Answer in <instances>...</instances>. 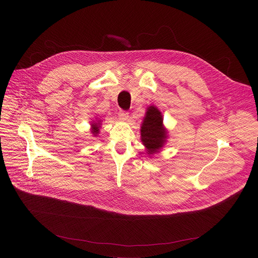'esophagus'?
<instances>
[{
    "mask_svg": "<svg viewBox=\"0 0 258 258\" xmlns=\"http://www.w3.org/2000/svg\"><path fill=\"white\" fill-rule=\"evenodd\" d=\"M118 116H119V118H120L121 120L126 121V120L128 119V117H129V113H128L127 111L120 110L119 111V113H118Z\"/></svg>",
    "mask_w": 258,
    "mask_h": 258,
    "instance_id": "obj_1",
    "label": "esophagus"
}]
</instances>
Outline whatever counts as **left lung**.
<instances>
[{"instance_id": "left-lung-1", "label": "left lung", "mask_w": 258, "mask_h": 258, "mask_svg": "<svg viewBox=\"0 0 258 258\" xmlns=\"http://www.w3.org/2000/svg\"><path fill=\"white\" fill-rule=\"evenodd\" d=\"M166 137L161 112L150 106L141 127V139L148 149V154H153L162 147Z\"/></svg>"}]
</instances>
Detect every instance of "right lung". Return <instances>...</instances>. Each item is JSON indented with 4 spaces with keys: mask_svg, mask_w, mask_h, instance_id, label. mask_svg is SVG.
<instances>
[{
    "mask_svg": "<svg viewBox=\"0 0 258 258\" xmlns=\"http://www.w3.org/2000/svg\"><path fill=\"white\" fill-rule=\"evenodd\" d=\"M92 126H93V128H92V133L96 136V134H98V131H99V127H98V125L95 123V124H92Z\"/></svg>",
    "mask_w": 258,
    "mask_h": 258,
    "instance_id": "obj_1",
    "label": "right lung"
}]
</instances>
